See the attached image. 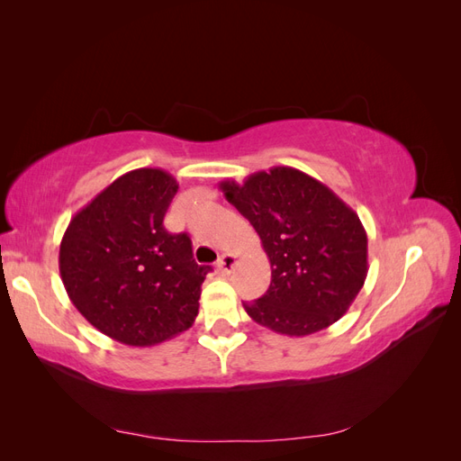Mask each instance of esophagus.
Here are the masks:
<instances>
[{
	"instance_id": "esophagus-1",
	"label": "esophagus",
	"mask_w": 461,
	"mask_h": 461,
	"mask_svg": "<svg viewBox=\"0 0 461 461\" xmlns=\"http://www.w3.org/2000/svg\"><path fill=\"white\" fill-rule=\"evenodd\" d=\"M236 263H239V256H234V254H222L221 259L217 261V269H219L221 273H230V271L234 269Z\"/></svg>"
}]
</instances>
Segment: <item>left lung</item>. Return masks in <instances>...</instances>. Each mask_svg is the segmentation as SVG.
<instances>
[{
	"label": "left lung",
	"mask_w": 461,
	"mask_h": 461,
	"mask_svg": "<svg viewBox=\"0 0 461 461\" xmlns=\"http://www.w3.org/2000/svg\"><path fill=\"white\" fill-rule=\"evenodd\" d=\"M259 234L271 285L246 313L286 337H308L348 312L367 276V232L357 213L317 178L292 167L219 185Z\"/></svg>",
	"instance_id": "8db88e82"
}]
</instances>
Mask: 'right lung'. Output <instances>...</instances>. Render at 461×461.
Listing matches in <instances>:
<instances>
[{"label":"right lung","instance_id":"add662e5","mask_svg":"<svg viewBox=\"0 0 461 461\" xmlns=\"http://www.w3.org/2000/svg\"><path fill=\"white\" fill-rule=\"evenodd\" d=\"M178 190L163 169L113 180L71 219L59 246L68 298L90 325L127 346H156L192 327L209 267L185 232L163 227Z\"/></svg>","mask_w":461,"mask_h":461}]
</instances>
